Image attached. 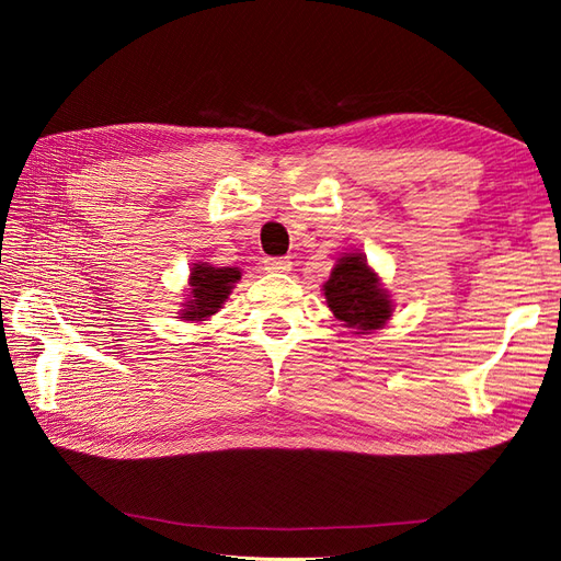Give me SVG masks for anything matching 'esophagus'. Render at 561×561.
<instances>
[{
  "instance_id": "esophagus-1",
  "label": "esophagus",
  "mask_w": 561,
  "mask_h": 561,
  "mask_svg": "<svg viewBox=\"0 0 561 561\" xmlns=\"http://www.w3.org/2000/svg\"><path fill=\"white\" fill-rule=\"evenodd\" d=\"M266 271H274V274H287L293 271V260L290 257H271L264 262Z\"/></svg>"
}]
</instances>
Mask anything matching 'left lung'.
Segmentation results:
<instances>
[{"mask_svg":"<svg viewBox=\"0 0 561 561\" xmlns=\"http://www.w3.org/2000/svg\"><path fill=\"white\" fill-rule=\"evenodd\" d=\"M322 295L334 318L355 334L381 330L393 316V299L363 252H342L330 278L322 283Z\"/></svg>","mask_w":561,"mask_h":561,"instance_id":"1","label":"left lung"}]
</instances>
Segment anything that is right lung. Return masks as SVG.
Returning <instances> with one entry per match:
<instances>
[{"mask_svg": "<svg viewBox=\"0 0 561 561\" xmlns=\"http://www.w3.org/2000/svg\"><path fill=\"white\" fill-rule=\"evenodd\" d=\"M243 271L239 266H215L210 262H194L190 268L184 301L178 309V318L186 322L210 320L219 309H225L236 283Z\"/></svg>", "mask_w": 561, "mask_h": 561, "instance_id": "obj_1", "label": "right lung"}]
</instances>
